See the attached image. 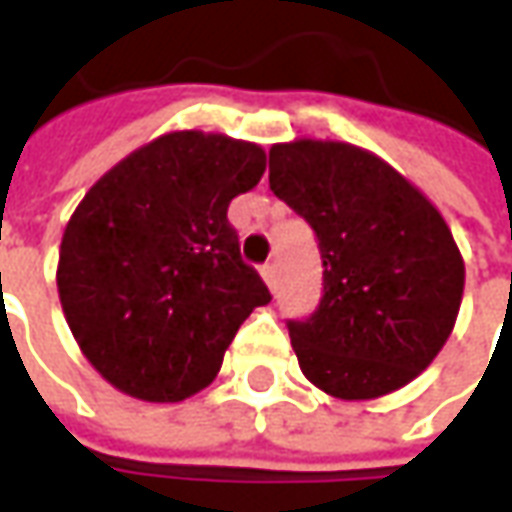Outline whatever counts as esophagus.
Returning <instances> with one entry per match:
<instances>
[{
    "instance_id": "1",
    "label": "esophagus",
    "mask_w": 512,
    "mask_h": 512,
    "mask_svg": "<svg viewBox=\"0 0 512 512\" xmlns=\"http://www.w3.org/2000/svg\"><path fill=\"white\" fill-rule=\"evenodd\" d=\"M260 277L266 280V285H274V277H277V269H274V263H266V266L260 269Z\"/></svg>"
}]
</instances>
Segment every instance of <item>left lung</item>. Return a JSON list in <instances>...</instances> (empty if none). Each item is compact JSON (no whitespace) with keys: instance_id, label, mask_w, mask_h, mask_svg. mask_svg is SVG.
<instances>
[{"instance_id":"8db88e82","label":"left lung","mask_w":512,"mask_h":512,"mask_svg":"<svg viewBox=\"0 0 512 512\" xmlns=\"http://www.w3.org/2000/svg\"><path fill=\"white\" fill-rule=\"evenodd\" d=\"M274 196L311 224L322 300L288 322L302 375L339 401L406 387L448 342L465 260L440 210L381 156L339 139H291L269 151Z\"/></svg>"}]
</instances>
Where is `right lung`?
<instances>
[{
  "label": "right lung",
  "instance_id": "1",
  "mask_svg": "<svg viewBox=\"0 0 512 512\" xmlns=\"http://www.w3.org/2000/svg\"><path fill=\"white\" fill-rule=\"evenodd\" d=\"M263 170L255 142L170 131L89 187L55 283L75 342L111 387L148 403L196 395L243 319L271 300L227 221L229 201Z\"/></svg>",
  "mask_w": 512,
  "mask_h": 512
}]
</instances>
